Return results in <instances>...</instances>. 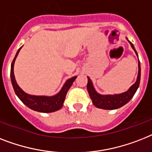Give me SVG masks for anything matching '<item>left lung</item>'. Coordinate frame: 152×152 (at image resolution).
<instances>
[{
  "instance_id": "8db88e82",
  "label": "left lung",
  "mask_w": 152,
  "mask_h": 152,
  "mask_svg": "<svg viewBox=\"0 0 152 152\" xmlns=\"http://www.w3.org/2000/svg\"><path fill=\"white\" fill-rule=\"evenodd\" d=\"M127 39V38H126ZM128 40V39H127ZM129 41V40H128ZM132 48L134 49L137 56L138 57L137 53L135 48H134V44L131 42L129 41ZM88 78V83H87V88L88 91L89 95L91 97L94 105L96 106L98 108H102V109H106V110H113L116 108H121L122 106L126 104V103L130 101L132 97L136 93L137 90L139 87L140 80V64L138 59V75L137 81L129 87L127 91H126L124 93L119 94H108V95H102L100 94L95 91V89L94 87L92 81L91 79Z\"/></svg>"
}]
</instances>
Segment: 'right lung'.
Masks as SVG:
<instances>
[{
  "label": "right lung",
  "mask_w": 152,
  "mask_h": 152,
  "mask_svg": "<svg viewBox=\"0 0 152 152\" xmlns=\"http://www.w3.org/2000/svg\"><path fill=\"white\" fill-rule=\"evenodd\" d=\"M21 48H22V47L18 49L17 53H16L15 56L12 62V65H11L10 76H11V80H12V86H13L15 94L23 102V104H25L27 107H29V108H31L33 110L37 111V112L48 113V112H53L59 110L63 105L64 101H65V96H66L68 91L69 90V88L71 87L77 76H73L72 78L69 79L65 83V84L63 85L61 91L54 96H50V97H48V96H36L30 95V94L25 93L24 91L19 87V86L17 84L14 75L15 61L17 55H18V52H19Z\"/></svg>",
  "instance_id": "1"
}]
</instances>
